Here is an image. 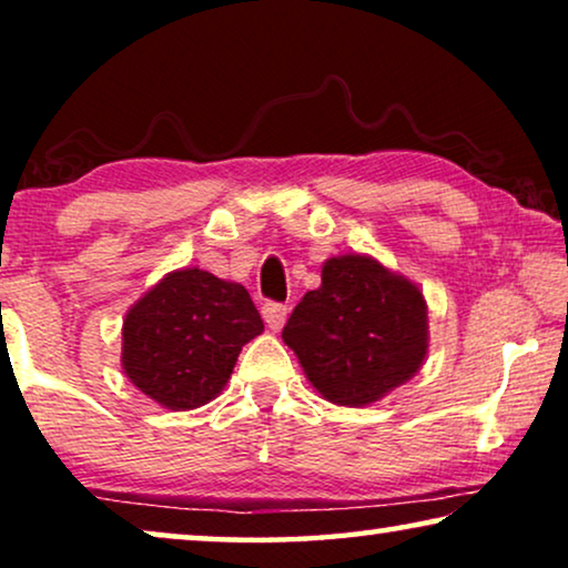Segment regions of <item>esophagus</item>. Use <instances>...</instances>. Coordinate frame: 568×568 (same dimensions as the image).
Wrapping results in <instances>:
<instances>
[{
  "mask_svg": "<svg viewBox=\"0 0 568 568\" xmlns=\"http://www.w3.org/2000/svg\"><path fill=\"white\" fill-rule=\"evenodd\" d=\"M261 313H263V321H266L271 331H282L284 323H286V315H290V307L282 305V302H266Z\"/></svg>",
  "mask_w": 568,
  "mask_h": 568,
  "instance_id": "34e87169",
  "label": "esophagus"
}]
</instances>
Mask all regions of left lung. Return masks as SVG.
Listing matches in <instances>:
<instances>
[{
  "instance_id": "obj_1",
  "label": "left lung",
  "mask_w": 568,
  "mask_h": 568,
  "mask_svg": "<svg viewBox=\"0 0 568 568\" xmlns=\"http://www.w3.org/2000/svg\"><path fill=\"white\" fill-rule=\"evenodd\" d=\"M284 325V344L325 400L367 406L410 379L429 348L422 290L369 255H338L323 266Z\"/></svg>"
}]
</instances>
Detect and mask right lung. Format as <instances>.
Listing matches in <instances>:
<instances>
[{"mask_svg": "<svg viewBox=\"0 0 568 568\" xmlns=\"http://www.w3.org/2000/svg\"><path fill=\"white\" fill-rule=\"evenodd\" d=\"M263 321L243 284L201 268L173 271L123 321L126 377L160 406L199 408L222 393Z\"/></svg>", "mask_w": 568, "mask_h": 568, "instance_id": "add662e5", "label": "right lung"}]
</instances>
